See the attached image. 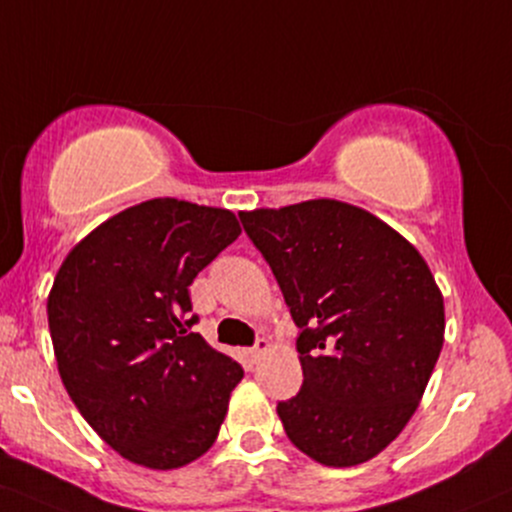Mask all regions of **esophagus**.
<instances>
[{
    "mask_svg": "<svg viewBox=\"0 0 512 512\" xmlns=\"http://www.w3.org/2000/svg\"><path fill=\"white\" fill-rule=\"evenodd\" d=\"M267 350H269V340H267V338H260V340L255 342V345H252V350H250V357L255 359V362H257V359H260L262 355H265Z\"/></svg>",
    "mask_w": 512,
    "mask_h": 512,
    "instance_id": "obj_1",
    "label": "esophagus"
}]
</instances>
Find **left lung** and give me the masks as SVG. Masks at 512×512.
<instances>
[{
  "label": "left lung",
  "instance_id": "8db88e82",
  "mask_svg": "<svg viewBox=\"0 0 512 512\" xmlns=\"http://www.w3.org/2000/svg\"><path fill=\"white\" fill-rule=\"evenodd\" d=\"M240 221L299 328L301 391L277 403L286 437L325 466L367 462L406 428L440 357L435 277L403 235L342 201Z\"/></svg>",
  "mask_w": 512,
  "mask_h": 512
}]
</instances>
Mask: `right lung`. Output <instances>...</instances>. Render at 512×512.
Masks as SVG:
<instances>
[{"label": "right lung", "instance_id": "obj_1", "mask_svg": "<svg viewBox=\"0 0 512 512\" xmlns=\"http://www.w3.org/2000/svg\"><path fill=\"white\" fill-rule=\"evenodd\" d=\"M240 235L226 209L150 199L72 247L48 296L58 372L109 447L148 469L209 452L243 367L192 325L189 286Z\"/></svg>", "mask_w": 512, "mask_h": 512}]
</instances>
